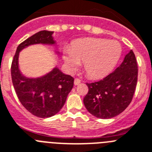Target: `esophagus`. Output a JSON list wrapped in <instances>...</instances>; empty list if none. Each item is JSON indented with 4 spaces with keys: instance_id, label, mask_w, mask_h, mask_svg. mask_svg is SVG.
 Masks as SVG:
<instances>
[{
    "instance_id": "34e87169",
    "label": "esophagus",
    "mask_w": 152,
    "mask_h": 152,
    "mask_svg": "<svg viewBox=\"0 0 152 152\" xmlns=\"http://www.w3.org/2000/svg\"><path fill=\"white\" fill-rule=\"evenodd\" d=\"M80 83V80H79V79H75V80H74V85H75V86H78Z\"/></svg>"
}]
</instances>
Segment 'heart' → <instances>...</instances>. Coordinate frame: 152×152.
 Wrapping results in <instances>:
<instances>
[{
    "label": "heart",
    "mask_w": 152,
    "mask_h": 152,
    "mask_svg": "<svg viewBox=\"0 0 152 152\" xmlns=\"http://www.w3.org/2000/svg\"><path fill=\"white\" fill-rule=\"evenodd\" d=\"M121 45L117 41L84 39L73 43L72 49L65 48L62 59L70 72L84 62V69L93 79L103 78L111 72L121 56Z\"/></svg>",
    "instance_id": "1"
}]
</instances>
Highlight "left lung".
Masks as SVG:
<instances>
[{
  "instance_id": "1",
  "label": "left lung",
  "mask_w": 152,
  "mask_h": 152,
  "mask_svg": "<svg viewBox=\"0 0 152 152\" xmlns=\"http://www.w3.org/2000/svg\"><path fill=\"white\" fill-rule=\"evenodd\" d=\"M137 81V64L132 50L112 73L99 82L87 83L83 104L89 113L100 119L119 115L132 100Z\"/></svg>"
}]
</instances>
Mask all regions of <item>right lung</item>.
Instances as JSON below:
<instances>
[{
    "label": "right lung",
    "instance_id": "1",
    "mask_svg": "<svg viewBox=\"0 0 152 152\" xmlns=\"http://www.w3.org/2000/svg\"><path fill=\"white\" fill-rule=\"evenodd\" d=\"M54 31H40L24 41L17 48L11 64V78L18 97L33 115L48 118L59 112L73 87L74 79L62 73L56 66L43 76L26 77L19 68L20 52L33 45H54Z\"/></svg>",
    "mask_w": 152,
    "mask_h": 152
}]
</instances>
